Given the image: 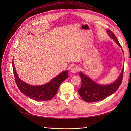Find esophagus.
Wrapping results in <instances>:
<instances>
[{"label":"esophagus","mask_w":131,"mask_h":131,"mask_svg":"<svg viewBox=\"0 0 131 131\" xmlns=\"http://www.w3.org/2000/svg\"><path fill=\"white\" fill-rule=\"evenodd\" d=\"M78 70H79V68L78 67H74L72 68V69H71V72L73 74H75L77 73L78 72Z\"/></svg>","instance_id":"esophagus-1"}]
</instances>
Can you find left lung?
<instances>
[{"instance_id": "8db88e82", "label": "left lung", "mask_w": 131, "mask_h": 131, "mask_svg": "<svg viewBox=\"0 0 131 131\" xmlns=\"http://www.w3.org/2000/svg\"><path fill=\"white\" fill-rule=\"evenodd\" d=\"M106 31L110 38L113 39L121 47L115 34L110 30L108 29ZM123 70L124 68H122L119 77L115 81L108 85L98 84L86 75L80 72L79 75L81 77L82 84L81 88L78 90L79 95L87 102H95L104 100L115 92L120 87L122 80Z\"/></svg>"}]
</instances>
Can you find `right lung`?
Returning <instances> with one entry per match:
<instances>
[{"instance_id":"right-lung-1","label":"right lung","mask_w":131,"mask_h":131,"mask_svg":"<svg viewBox=\"0 0 131 131\" xmlns=\"http://www.w3.org/2000/svg\"><path fill=\"white\" fill-rule=\"evenodd\" d=\"M13 68L16 83L21 92L28 97L38 101L51 100L56 95L61 83L68 77V71L65 70L44 85L32 86L22 81L19 78L14 66V60Z\"/></svg>"}]
</instances>
